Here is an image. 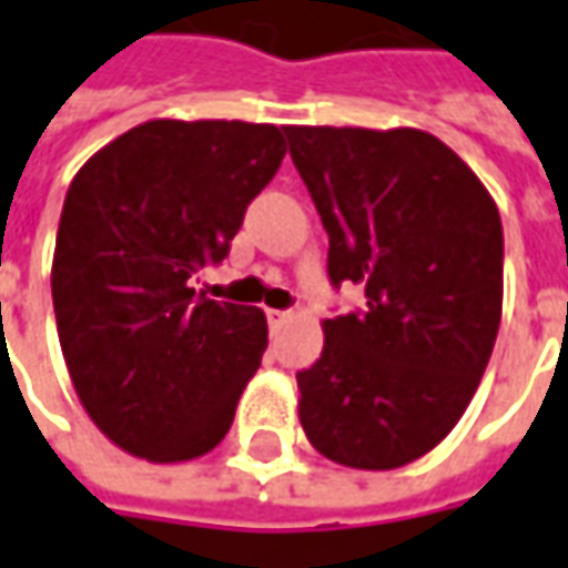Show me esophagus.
Listing matches in <instances>:
<instances>
[{"mask_svg": "<svg viewBox=\"0 0 568 568\" xmlns=\"http://www.w3.org/2000/svg\"><path fill=\"white\" fill-rule=\"evenodd\" d=\"M292 320V311H276V307H267V323L276 329V326H283Z\"/></svg>", "mask_w": 568, "mask_h": 568, "instance_id": "1", "label": "esophagus"}]
</instances>
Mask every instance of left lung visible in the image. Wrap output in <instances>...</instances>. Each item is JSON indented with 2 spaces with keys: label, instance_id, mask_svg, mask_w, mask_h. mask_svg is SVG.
Instances as JSON below:
<instances>
[{
  "label": "left lung",
  "instance_id": "8db88e82",
  "mask_svg": "<svg viewBox=\"0 0 568 568\" xmlns=\"http://www.w3.org/2000/svg\"><path fill=\"white\" fill-rule=\"evenodd\" d=\"M329 235V283L364 311L323 323L298 373L307 442L354 469H397L457 426L495 348L504 230L488 189L423 130L283 126Z\"/></svg>",
  "mask_w": 568,
  "mask_h": 568
}]
</instances>
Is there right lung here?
<instances>
[{
	"label": "right lung",
	"mask_w": 568,
	"mask_h": 568,
	"mask_svg": "<svg viewBox=\"0 0 568 568\" xmlns=\"http://www.w3.org/2000/svg\"><path fill=\"white\" fill-rule=\"evenodd\" d=\"M273 123L149 121L73 176L58 223L52 304L73 388L92 423L152 463L223 442L267 348L261 307L195 295L276 176Z\"/></svg>",
	"instance_id": "obj_1"
}]
</instances>
